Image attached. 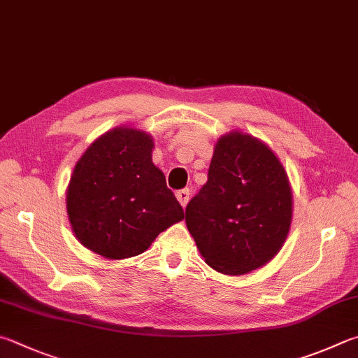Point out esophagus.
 <instances>
[{
	"instance_id": "esophagus-1",
	"label": "esophagus",
	"mask_w": 358,
	"mask_h": 358,
	"mask_svg": "<svg viewBox=\"0 0 358 358\" xmlns=\"http://www.w3.org/2000/svg\"><path fill=\"white\" fill-rule=\"evenodd\" d=\"M177 199H178V201H180V205L183 206V208H186L187 201H189V189H181V191H178V192H177Z\"/></svg>"
}]
</instances>
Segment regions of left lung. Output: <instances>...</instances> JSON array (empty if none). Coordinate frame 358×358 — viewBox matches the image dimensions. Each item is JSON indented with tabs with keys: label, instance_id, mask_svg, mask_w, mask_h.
Listing matches in <instances>:
<instances>
[{
	"label": "left lung",
	"instance_id": "8db88e82",
	"mask_svg": "<svg viewBox=\"0 0 358 358\" xmlns=\"http://www.w3.org/2000/svg\"><path fill=\"white\" fill-rule=\"evenodd\" d=\"M292 192L280 159L253 136L230 131L214 145L206 185L186 206V225L214 271L244 275L283 247Z\"/></svg>",
	"mask_w": 358,
	"mask_h": 358
}]
</instances>
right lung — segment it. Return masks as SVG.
Segmentation results:
<instances>
[{
	"label": "right lung",
	"mask_w": 358,
	"mask_h": 358,
	"mask_svg": "<svg viewBox=\"0 0 358 358\" xmlns=\"http://www.w3.org/2000/svg\"><path fill=\"white\" fill-rule=\"evenodd\" d=\"M153 138L131 127L101 134L76 161L67 186V216L86 249L108 259L145 252L185 217L153 164Z\"/></svg>",
	"instance_id": "1"
}]
</instances>
